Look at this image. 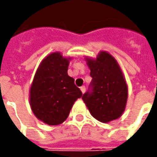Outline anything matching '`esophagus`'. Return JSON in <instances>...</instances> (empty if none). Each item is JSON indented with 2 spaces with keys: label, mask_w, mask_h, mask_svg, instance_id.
<instances>
[{
  "label": "esophagus",
  "mask_w": 157,
  "mask_h": 157,
  "mask_svg": "<svg viewBox=\"0 0 157 157\" xmlns=\"http://www.w3.org/2000/svg\"><path fill=\"white\" fill-rule=\"evenodd\" d=\"M81 91H82V93H84V92H86V87L84 86H81Z\"/></svg>",
  "instance_id": "1"
}]
</instances>
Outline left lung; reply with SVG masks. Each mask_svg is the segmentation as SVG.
I'll return each mask as SVG.
<instances>
[{
	"instance_id": "1",
	"label": "left lung",
	"mask_w": 157,
	"mask_h": 157,
	"mask_svg": "<svg viewBox=\"0 0 157 157\" xmlns=\"http://www.w3.org/2000/svg\"><path fill=\"white\" fill-rule=\"evenodd\" d=\"M92 82L82 100L96 119L109 123L124 112L128 86L118 62L109 53L101 51L96 59L86 58Z\"/></svg>"
}]
</instances>
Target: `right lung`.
<instances>
[{"label":"right lung","instance_id":"1","mask_svg":"<svg viewBox=\"0 0 157 157\" xmlns=\"http://www.w3.org/2000/svg\"><path fill=\"white\" fill-rule=\"evenodd\" d=\"M70 58L59 52L46 56L39 65L30 88V106L36 118L48 125H58L68 118L82 92L69 76Z\"/></svg>","mask_w":157,"mask_h":157}]
</instances>
